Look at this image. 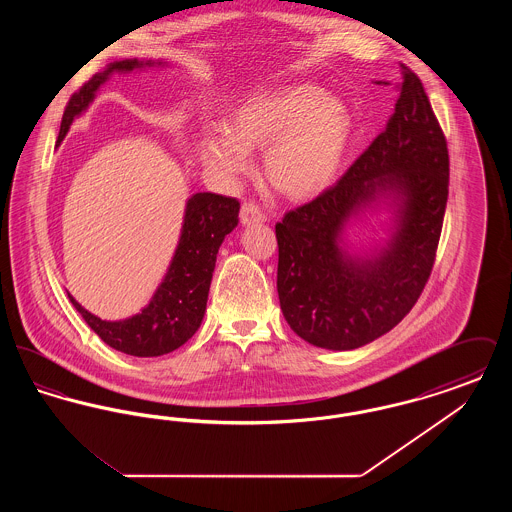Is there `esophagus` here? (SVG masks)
<instances>
[{
	"mask_svg": "<svg viewBox=\"0 0 512 512\" xmlns=\"http://www.w3.org/2000/svg\"><path fill=\"white\" fill-rule=\"evenodd\" d=\"M240 222H242L244 226L267 222V215H265L255 203H244V205H242V211H240Z\"/></svg>",
	"mask_w": 512,
	"mask_h": 512,
	"instance_id": "esophagus-1",
	"label": "esophagus"
}]
</instances>
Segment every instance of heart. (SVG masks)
Returning a JSON list of instances; mask_svg holds the SVG:
<instances>
[{"label": "heart", "instance_id": "b5f03b06", "mask_svg": "<svg viewBox=\"0 0 512 512\" xmlns=\"http://www.w3.org/2000/svg\"><path fill=\"white\" fill-rule=\"evenodd\" d=\"M351 122L343 103L315 84H286L247 99L224 128L199 136L201 165L224 182L249 171V151L263 149L268 184L288 199L322 194L338 176Z\"/></svg>", "mask_w": 512, "mask_h": 512}]
</instances>
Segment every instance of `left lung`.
<instances>
[{"mask_svg":"<svg viewBox=\"0 0 512 512\" xmlns=\"http://www.w3.org/2000/svg\"><path fill=\"white\" fill-rule=\"evenodd\" d=\"M401 69L384 132L336 186L276 224L280 309L299 338L322 349L349 351L390 332L434 267L449 153L420 78ZM380 202L394 215L389 242L372 256L347 252L346 222Z\"/></svg>","mask_w":512,"mask_h":512,"instance_id":"8db88e82","label":"left lung"}]
</instances>
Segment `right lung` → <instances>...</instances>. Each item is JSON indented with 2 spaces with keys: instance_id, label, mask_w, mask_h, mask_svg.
<instances>
[{
  "instance_id": "right-lung-1",
  "label": "right lung",
  "mask_w": 512,
  "mask_h": 512,
  "mask_svg": "<svg viewBox=\"0 0 512 512\" xmlns=\"http://www.w3.org/2000/svg\"><path fill=\"white\" fill-rule=\"evenodd\" d=\"M146 67H165L163 61L122 59L109 63L94 74L73 98L69 99L57 136V146L67 136L71 124L96 98L101 84L111 74H126ZM240 203L234 197L199 192L184 211L180 240L171 265L142 313L124 320H101L86 311L73 295L74 309L109 347L134 357H159L184 345L197 332L207 309L211 278L217 253L224 238L238 226Z\"/></svg>"
}]
</instances>
